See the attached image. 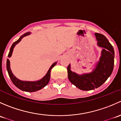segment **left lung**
Wrapping results in <instances>:
<instances>
[{
	"label": "left lung",
	"mask_w": 121,
	"mask_h": 121,
	"mask_svg": "<svg viewBox=\"0 0 121 121\" xmlns=\"http://www.w3.org/2000/svg\"><path fill=\"white\" fill-rule=\"evenodd\" d=\"M99 47L103 48L99 60L91 73L79 75L71 71L70 64L67 67L68 78L72 84L84 91L94 90L101 86L111 75L114 65V50L103 35L95 33Z\"/></svg>",
	"instance_id": "obj_1"
}]
</instances>
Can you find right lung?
Here are the masks:
<instances>
[{
	"instance_id": "right-lung-1",
	"label": "right lung",
	"mask_w": 121,
	"mask_h": 121,
	"mask_svg": "<svg viewBox=\"0 0 121 121\" xmlns=\"http://www.w3.org/2000/svg\"><path fill=\"white\" fill-rule=\"evenodd\" d=\"M30 33H31L30 32L26 33L24 35H23L22 36H20V37L19 38V40H17V41H16L15 42L13 43L12 46H11L10 49L9 53L8 54L9 57H10L11 56H12V53H13V48L15 47L17 43H19L23 37L30 35ZM57 63V62H55L54 63H53L52 65V66L50 67V68H49V69H48V72H47V74H46V75H45L43 78H41V80L36 81H22V80H20L18 78H17L13 75V73H12V70H11L10 67V61L9 60V59L7 60L6 67L9 75L10 78L11 80H12V82L14 84V85H15L16 87H17L18 88L22 90V91L31 92L39 91V90H41V88H44L45 86H46V85L48 84V82H49L50 81V78L51 69H52V68L54 67L56 65Z\"/></svg>"
}]
</instances>
